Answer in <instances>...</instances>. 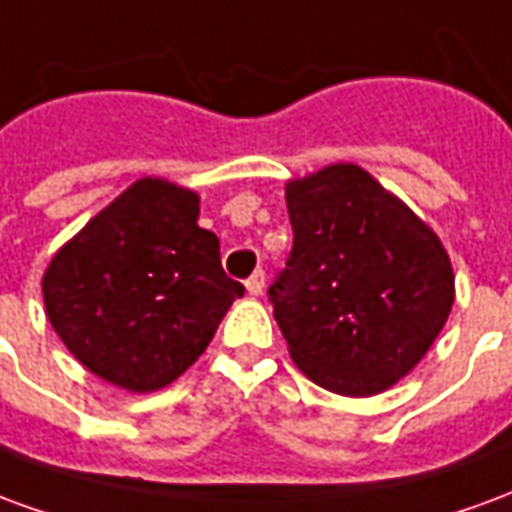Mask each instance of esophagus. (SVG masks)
<instances>
[{"label": "esophagus", "mask_w": 512, "mask_h": 512, "mask_svg": "<svg viewBox=\"0 0 512 512\" xmlns=\"http://www.w3.org/2000/svg\"><path fill=\"white\" fill-rule=\"evenodd\" d=\"M266 288V274L263 271H255L252 277L246 279V290H249V296H260Z\"/></svg>", "instance_id": "obj_1"}]
</instances>
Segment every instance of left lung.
<instances>
[{
  "mask_svg": "<svg viewBox=\"0 0 512 512\" xmlns=\"http://www.w3.org/2000/svg\"><path fill=\"white\" fill-rule=\"evenodd\" d=\"M293 249L268 288L293 362L348 397L384 392L428 354L455 301L428 224L356 164L285 189Z\"/></svg>",
  "mask_w": 512,
  "mask_h": 512,
  "instance_id": "8db88e82",
  "label": "left lung"
}]
</instances>
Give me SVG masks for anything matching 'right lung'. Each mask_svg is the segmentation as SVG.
Masks as SVG:
<instances>
[{
    "label": "right lung",
    "mask_w": 512,
    "mask_h": 512,
    "mask_svg": "<svg viewBox=\"0 0 512 512\" xmlns=\"http://www.w3.org/2000/svg\"><path fill=\"white\" fill-rule=\"evenodd\" d=\"M197 216L194 191L142 178L54 255L43 274L46 312L90 373L128 392L172 384L244 296Z\"/></svg>",
    "instance_id": "obj_1"
}]
</instances>
